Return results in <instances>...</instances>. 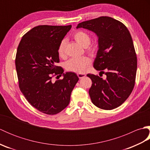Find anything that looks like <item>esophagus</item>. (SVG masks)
Segmentation results:
<instances>
[{"instance_id": "34e87169", "label": "esophagus", "mask_w": 150, "mask_h": 150, "mask_svg": "<svg viewBox=\"0 0 150 150\" xmlns=\"http://www.w3.org/2000/svg\"><path fill=\"white\" fill-rule=\"evenodd\" d=\"M77 76L79 79H82V78L84 77L86 75L84 74V73H77Z\"/></svg>"}]
</instances>
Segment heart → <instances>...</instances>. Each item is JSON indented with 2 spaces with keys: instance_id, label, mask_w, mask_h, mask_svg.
<instances>
[{
  "instance_id": "b5f03b06",
  "label": "heart",
  "mask_w": 150,
  "mask_h": 150,
  "mask_svg": "<svg viewBox=\"0 0 150 150\" xmlns=\"http://www.w3.org/2000/svg\"><path fill=\"white\" fill-rule=\"evenodd\" d=\"M73 38L76 42L83 47H87L91 43V37L89 34L82 31H78L73 34ZM65 40H62L60 42L57 53L60 57L64 55ZM94 47L89 48L90 52H93ZM91 63V59L88 57H82L79 58H73L69 59L66 63V68L68 71L77 73H84L87 71Z\"/></svg>"
}]
</instances>
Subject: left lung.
<instances>
[{"label":"left lung","mask_w":150,"mask_h":150,"mask_svg":"<svg viewBox=\"0 0 150 150\" xmlns=\"http://www.w3.org/2000/svg\"><path fill=\"white\" fill-rule=\"evenodd\" d=\"M81 28L97 35L98 48L93 67L106 75L103 79L87 75L92 81L91 100L100 109H115L128 98L135 85L137 61L131 34L122 22L109 17L82 22L77 26Z\"/></svg>","instance_id":"obj_1"}]
</instances>
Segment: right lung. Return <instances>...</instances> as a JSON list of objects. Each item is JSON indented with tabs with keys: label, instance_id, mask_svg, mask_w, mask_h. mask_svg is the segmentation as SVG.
Wrapping results in <instances>:
<instances>
[{
	"label": "right lung",
	"instance_id": "add662e5",
	"mask_svg": "<svg viewBox=\"0 0 150 150\" xmlns=\"http://www.w3.org/2000/svg\"><path fill=\"white\" fill-rule=\"evenodd\" d=\"M69 26L42 25L32 28L22 37L15 58L19 88L31 106L40 112L55 115L69 103L71 91L79 81L75 73L60 66L57 49ZM63 79L52 81L53 76Z\"/></svg>",
	"mask_w": 150,
	"mask_h": 150
}]
</instances>
